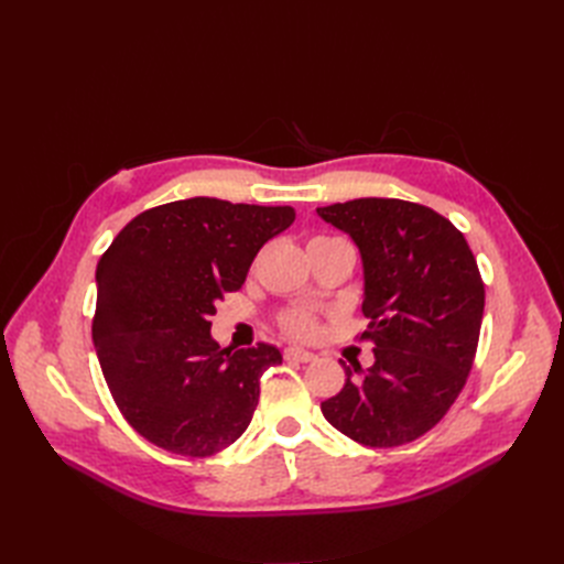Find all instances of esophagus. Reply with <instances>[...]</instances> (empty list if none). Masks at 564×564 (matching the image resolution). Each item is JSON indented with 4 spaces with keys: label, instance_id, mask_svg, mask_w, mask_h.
I'll list each match as a JSON object with an SVG mask.
<instances>
[{
    "label": "esophagus",
    "instance_id": "1",
    "mask_svg": "<svg viewBox=\"0 0 564 564\" xmlns=\"http://www.w3.org/2000/svg\"><path fill=\"white\" fill-rule=\"evenodd\" d=\"M284 357H286V360H294V362H313L315 360V355L311 350L299 348V346L284 348Z\"/></svg>",
    "mask_w": 564,
    "mask_h": 564
}]
</instances>
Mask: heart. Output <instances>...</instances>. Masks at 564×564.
<instances>
[{"mask_svg": "<svg viewBox=\"0 0 564 564\" xmlns=\"http://www.w3.org/2000/svg\"><path fill=\"white\" fill-rule=\"evenodd\" d=\"M317 240H327V237H317ZM284 327H286L289 332H292V334L308 336V334H313V329H315V319H313L311 313L296 311V313H292V315H286Z\"/></svg>", "mask_w": 564, "mask_h": 564, "instance_id": "b5f03b06", "label": "heart"}]
</instances>
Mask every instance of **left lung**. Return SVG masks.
Wrapping results in <instances>:
<instances>
[{"label": "left lung", "mask_w": 564, "mask_h": 564, "mask_svg": "<svg viewBox=\"0 0 564 564\" xmlns=\"http://www.w3.org/2000/svg\"><path fill=\"white\" fill-rule=\"evenodd\" d=\"M317 216L360 249L362 338L373 340V365H344L346 386L322 402V414L365 447L406 445L466 386L485 313L475 256L452 220L423 204L362 197Z\"/></svg>", "instance_id": "1"}]
</instances>
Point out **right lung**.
<instances>
[{
	"label": "right lung",
	"mask_w": 564,
	"mask_h": 564,
	"mask_svg": "<svg viewBox=\"0 0 564 564\" xmlns=\"http://www.w3.org/2000/svg\"><path fill=\"white\" fill-rule=\"evenodd\" d=\"M294 218L292 207L178 199L129 220L100 256L96 355L119 412L152 445L199 458L247 431L282 352L220 348L209 319Z\"/></svg>",
	"instance_id": "add662e5"
}]
</instances>
